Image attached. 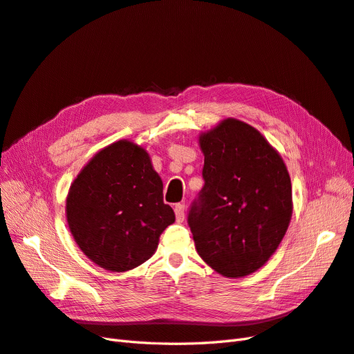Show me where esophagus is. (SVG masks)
<instances>
[{
	"label": "esophagus",
	"instance_id": "obj_1",
	"mask_svg": "<svg viewBox=\"0 0 354 354\" xmlns=\"http://www.w3.org/2000/svg\"><path fill=\"white\" fill-rule=\"evenodd\" d=\"M174 212H176V220L178 223H183L186 218V209L183 203H176L174 205Z\"/></svg>",
	"mask_w": 354,
	"mask_h": 354
}]
</instances>
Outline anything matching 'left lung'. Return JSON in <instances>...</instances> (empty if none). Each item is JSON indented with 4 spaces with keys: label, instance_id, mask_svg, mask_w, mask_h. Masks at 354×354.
Returning a JSON list of instances; mask_svg holds the SVG:
<instances>
[{
    "label": "left lung",
    "instance_id": "1",
    "mask_svg": "<svg viewBox=\"0 0 354 354\" xmlns=\"http://www.w3.org/2000/svg\"><path fill=\"white\" fill-rule=\"evenodd\" d=\"M205 180L189 212L196 251L226 277H245L277 250L292 217L291 177L279 152L243 121L199 134Z\"/></svg>",
    "mask_w": 354,
    "mask_h": 354
}]
</instances>
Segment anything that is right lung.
<instances>
[{
    "label": "right lung",
    "mask_w": 354,
    "mask_h": 354,
    "mask_svg": "<svg viewBox=\"0 0 354 354\" xmlns=\"http://www.w3.org/2000/svg\"><path fill=\"white\" fill-rule=\"evenodd\" d=\"M162 190L143 146L122 138L100 149L66 196L68 226L80 250L108 272H128L147 261L160 233L176 221Z\"/></svg>",
    "instance_id": "right-lung-1"
}]
</instances>
